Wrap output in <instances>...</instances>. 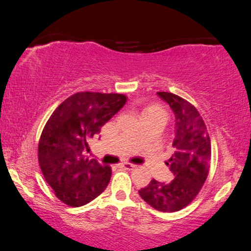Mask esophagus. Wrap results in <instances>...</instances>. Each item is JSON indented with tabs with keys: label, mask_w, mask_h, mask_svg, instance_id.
<instances>
[{
	"label": "esophagus",
	"mask_w": 251,
	"mask_h": 251,
	"mask_svg": "<svg viewBox=\"0 0 251 251\" xmlns=\"http://www.w3.org/2000/svg\"><path fill=\"white\" fill-rule=\"evenodd\" d=\"M121 168H125V169H126V170H132V169H135L136 166L132 163L125 162V163H121Z\"/></svg>",
	"instance_id": "obj_1"
}]
</instances>
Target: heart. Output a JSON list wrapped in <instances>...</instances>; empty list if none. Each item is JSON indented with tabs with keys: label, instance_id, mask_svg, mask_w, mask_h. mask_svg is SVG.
Masks as SVG:
<instances>
[{
	"label": "heart",
	"instance_id": "obj_1",
	"mask_svg": "<svg viewBox=\"0 0 251 251\" xmlns=\"http://www.w3.org/2000/svg\"><path fill=\"white\" fill-rule=\"evenodd\" d=\"M142 118L145 119V118H152V119H157V120H161L164 125L167 123V120H168V113L166 112V109L163 107H161L159 105H153V106H150V107L145 108L142 113Z\"/></svg>",
	"mask_w": 251,
	"mask_h": 251
}]
</instances>
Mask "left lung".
Returning <instances> with one entry per match:
<instances>
[{
  "label": "left lung",
  "instance_id": "8db88e82",
  "mask_svg": "<svg viewBox=\"0 0 251 251\" xmlns=\"http://www.w3.org/2000/svg\"><path fill=\"white\" fill-rule=\"evenodd\" d=\"M157 96L175 114L174 153L167 162L174 179L170 183L152 179L138 193L156 210L175 212L193 201L207 179L211 144L207 126L193 105L171 92L160 91Z\"/></svg>",
  "mask_w": 251,
  "mask_h": 251
}]
</instances>
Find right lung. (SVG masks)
Here are the masks:
<instances>
[{"label":"right lung","mask_w":251,"mask_h":251,"mask_svg":"<svg viewBox=\"0 0 251 251\" xmlns=\"http://www.w3.org/2000/svg\"><path fill=\"white\" fill-rule=\"evenodd\" d=\"M126 101L125 95L77 92L64 100L44 126L39 162L56 197L81 207L100 195L111 179V167L84 156L88 140L100 132Z\"/></svg>","instance_id":"obj_1"}]
</instances>
